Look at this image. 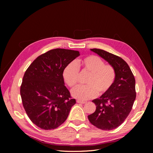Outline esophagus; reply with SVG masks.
Listing matches in <instances>:
<instances>
[{
  "instance_id": "obj_1",
  "label": "esophagus",
  "mask_w": 153,
  "mask_h": 153,
  "mask_svg": "<svg viewBox=\"0 0 153 153\" xmlns=\"http://www.w3.org/2000/svg\"><path fill=\"white\" fill-rule=\"evenodd\" d=\"M76 102L78 103H81V104H84L86 103L84 101H80V100H76Z\"/></svg>"
}]
</instances>
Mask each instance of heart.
<instances>
[{"mask_svg": "<svg viewBox=\"0 0 153 153\" xmlns=\"http://www.w3.org/2000/svg\"><path fill=\"white\" fill-rule=\"evenodd\" d=\"M80 69L90 73L85 85H78L71 91L72 96L85 101L94 98L108 92L116 79L115 68L105 62L98 56L89 55L76 62L71 61L64 68L62 76L69 87H75L78 82Z\"/></svg>", "mask_w": 153, "mask_h": 153, "instance_id": "b5f03b06", "label": "heart"}]
</instances>
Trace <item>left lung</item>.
<instances>
[{"label": "left lung", "instance_id": "left-lung-1", "mask_svg": "<svg viewBox=\"0 0 153 153\" xmlns=\"http://www.w3.org/2000/svg\"><path fill=\"white\" fill-rule=\"evenodd\" d=\"M91 51L98 54L116 70V79L111 89L92 101L95 112L88 119L94 126L102 130H112L119 126L131 112L136 98L135 79L126 61L119 56L101 49Z\"/></svg>", "mask_w": 153, "mask_h": 153}]
</instances>
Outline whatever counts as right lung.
I'll list each match as a JSON object with an SVG mask.
<instances>
[{
	"label": "right lung",
	"instance_id": "1",
	"mask_svg": "<svg viewBox=\"0 0 153 153\" xmlns=\"http://www.w3.org/2000/svg\"><path fill=\"white\" fill-rule=\"evenodd\" d=\"M79 55L78 51L50 50L27 69L20 87L22 103L30 121L41 129L58 128L76 103L64 85L62 72Z\"/></svg>",
	"mask_w": 153,
	"mask_h": 153
}]
</instances>
